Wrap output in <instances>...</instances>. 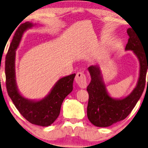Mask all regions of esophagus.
I'll return each mask as SVG.
<instances>
[{
	"label": "esophagus",
	"mask_w": 148,
	"mask_h": 148,
	"mask_svg": "<svg viewBox=\"0 0 148 148\" xmlns=\"http://www.w3.org/2000/svg\"><path fill=\"white\" fill-rule=\"evenodd\" d=\"M75 80L77 84H78V86L81 87V88H86L87 86V79H86V76L84 73L82 72H79L77 73Z\"/></svg>",
	"instance_id": "obj_1"
}]
</instances>
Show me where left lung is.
<instances>
[{
  "label": "left lung",
  "instance_id": "1",
  "mask_svg": "<svg viewBox=\"0 0 148 148\" xmlns=\"http://www.w3.org/2000/svg\"><path fill=\"white\" fill-rule=\"evenodd\" d=\"M129 40L125 50H132L139 62V76L136 87L125 98H113L107 92L100 66L92 65L88 69L91 82L87 88L89 101L87 115L93 125L106 127L121 121L130 114L142 95L148 69V53L145 52L142 42L133 28L127 29ZM148 82V81H147Z\"/></svg>",
  "mask_w": 148,
  "mask_h": 148
}]
</instances>
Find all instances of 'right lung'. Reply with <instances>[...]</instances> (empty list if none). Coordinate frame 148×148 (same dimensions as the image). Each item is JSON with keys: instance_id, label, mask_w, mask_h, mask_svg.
<instances>
[{"instance_id": "right-lung-1", "label": "right lung", "mask_w": 148, "mask_h": 148, "mask_svg": "<svg viewBox=\"0 0 148 148\" xmlns=\"http://www.w3.org/2000/svg\"><path fill=\"white\" fill-rule=\"evenodd\" d=\"M35 25L32 22H25L19 26L13 36L6 56V87L13 104L26 120L34 125L48 127L58 118L64 99L72 92L75 73L58 79L49 94L41 100H29L20 94L16 83L15 51L24 32Z\"/></svg>"}]
</instances>
